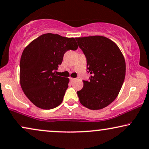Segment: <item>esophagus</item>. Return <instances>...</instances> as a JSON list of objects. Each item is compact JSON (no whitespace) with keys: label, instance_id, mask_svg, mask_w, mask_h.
I'll list each match as a JSON object with an SVG mask.
<instances>
[{"label":"esophagus","instance_id":"esophagus-1","mask_svg":"<svg viewBox=\"0 0 149 149\" xmlns=\"http://www.w3.org/2000/svg\"><path fill=\"white\" fill-rule=\"evenodd\" d=\"M75 79H74V78H72V77H70V80L71 81H74Z\"/></svg>","mask_w":149,"mask_h":149}]
</instances>
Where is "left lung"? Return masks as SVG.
Masks as SVG:
<instances>
[{
    "mask_svg": "<svg viewBox=\"0 0 149 149\" xmlns=\"http://www.w3.org/2000/svg\"><path fill=\"white\" fill-rule=\"evenodd\" d=\"M87 59L90 81L77 92L79 101L90 109L107 107L116 99L124 82L126 63L115 42L104 36L76 38Z\"/></svg>",
    "mask_w": 149,
    "mask_h": 149,
    "instance_id": "obj_1",
    "label": "left lung"
}]
</instances>
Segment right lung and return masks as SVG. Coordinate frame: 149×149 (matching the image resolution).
Wrapping results in <instances>:
<instances>
[{"label": "right lung", "instance_id": "right-lung-1", "mask_svg": "<svg viewBox=\"0 0 149 149\" xmlns=\"http://www.w3.org/2000/svg\"><path fill=\"white\" fill-rule=\"evenodd\" d=\"M78 49L74 38L45 33L26 46L20 63V83L25 95L36 107L53 109L61 103L69 79L56 74L64 53Z\"/></svg>", "mask_w": 149, "mask_h": 149}]
</instances>
